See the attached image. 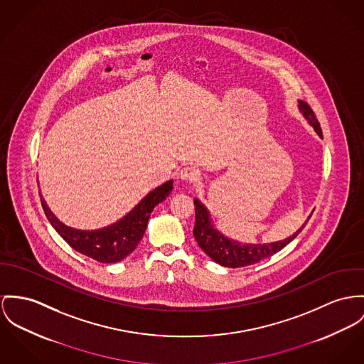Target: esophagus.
<instances>
[{"label":"esophagus","instance_id":"obj_1","mask_svg":"<svg viewBox=\"0 0 364 364\" xmlns=\"http://www.w3.org/2000/svg\"><path fill=\"white\" fill-rule=\"evenodd\" d=\"M180 178L183 181H187V183H194L198 178H199V173L198 170L191 166H187V168H181L180 171Z\"/></svg>","mask_w":364,"mask_h":364}]
</instances>
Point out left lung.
I'll list each match as a JSON object with an SVG mask.
<instances>
[{"mask_svg":"<svg viewBox=\"0 0 364 364\" xmlns=\"http://www.w3.org/2000/svg\"><path fill=\"white\" fill-rule=\"evenodd\" d=\"M298 108L301 113L305 116L309 124L313 126L314 132L323 137L321 127L316 114L311 111L305 101H299ZM196 205V225H194V237L199 248L205 252L210 259L216 263L222 264L224 267H244L257 263L266 257L273 256L274 253L280 252L284 247H287L305 227V224L292 235L285 240L267 242V244H241L238 241L230 240L219 232L210 220L209 210L203 206L199 199H194Z\"/></svg>","mask_w":364,"mask_h":364,"instance_id":"1","label":"left lung"}]
</instances>
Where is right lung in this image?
Wrapping results in <instances>:
<instances>
[{
  "instance_id": "right-lung-1",
  "label": "right lung",
  "mask_w": 364,
  "mask_h": 364,
  "mask_svg": "<svg viewBox=\"0 0 364 364\" xmlns=\"http://www.w3.org/2000/svg\"><path fill=\"white\" fill-rule=\"evenodd\" d=\"M173 190V180L159 186L140 202L120 220L100 230H76L59 222L41 196V205L48 222L53 224L56 232L75 250L85 256L101 262L116 263L123 260L136 250L145 232L146 224L154 208L165 200Z\"/></svg>"
}]
</instances>
